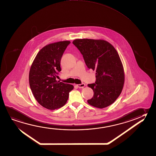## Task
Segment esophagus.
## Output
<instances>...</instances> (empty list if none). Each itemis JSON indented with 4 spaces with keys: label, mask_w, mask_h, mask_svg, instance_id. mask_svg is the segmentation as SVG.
<instances>
[{
    "label": "esophagus",
    "mask_w": 156,
    "mask_h": 156,
    "mask_svg": "<svg viewBox=\"0 0 156 156\" xmlns=\"http://www.w3.org/2000/svg\"><path fill=\"white\" fill-rule=\"evenodd\" d=\"M77 86L79 88H83L85 86V84L84 83H82V84H80L77 85Z\"/></svg>",
    "instance_id": "obj_1"
}]
</instances>
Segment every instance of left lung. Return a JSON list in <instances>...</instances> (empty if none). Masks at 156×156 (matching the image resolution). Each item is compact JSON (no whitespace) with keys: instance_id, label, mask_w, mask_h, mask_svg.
Wrapping results in <instances>:
<instances>
[{"instance_id":"1","label":"left lung","mask_w":156,"mask_h":156,"mask_svg":"<svg viewBox=\"0 0 156 156\" xmlns=\"http://www.w3.org/2000/svg\"><path fill=\"white\" fill-rule=\"evenodd\" d=\"M73 44L82 54L88 69L96 70L95 83L87 85L94 91L88 104L98 108L111 105L120 95L124 83L123 65L117 50L104 40L78 39Z\"/></svg>"}]
</instances>
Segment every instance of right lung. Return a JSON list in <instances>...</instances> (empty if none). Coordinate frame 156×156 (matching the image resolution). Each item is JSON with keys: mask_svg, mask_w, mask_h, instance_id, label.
Masks as SVG:
<instances>
[{"mask_svg": "<svg viewBox=\"0 0 156 156\" xmlns=\"http://www.w3.org/2000/svg\"><path fill=\"white\" fill-rule=\"evenodd\" d=\"M69 41L48 44L37 54L30 67L29 83L33 95L39 104L54 110L63 106L73 89L72 85L57 81L61 71V59Z\"/></svg>", "mask_w": 156, "mask_h": 156, "instance_id": "1", "label": "right lung"}]
</instances>
